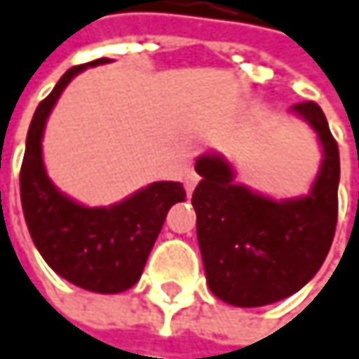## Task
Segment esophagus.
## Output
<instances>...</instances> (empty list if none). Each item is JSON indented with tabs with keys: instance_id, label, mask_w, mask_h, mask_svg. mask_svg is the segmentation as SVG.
Here are the masks:
<instances>
[{
	"instance_id": "1",
	"label": "esophagus",
	"mask_w": 359,
	"mask_h": 359,
	"mask_svg": "<svg viewBox=\"0 0 359 359\" xmlns=\"http://www.w3.org/2000/svg\"><path fill=\"white\" fill-rule=\"evenodd\" d=\"M197 182H199V175L195 170H187V175H184V189H187V193H193Z\"/></svg>"
}]
</instances>
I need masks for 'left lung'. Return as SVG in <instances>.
I'll return each mask as SVG.
<instances>
[{"label":"left lung","mask_w":359,"mask_h":359,"mask_svg":"<svg viewBox=\"0 0 359 359\" xmlns=\"http://www.w3.org/2000/svg\"><path fill=\"white\" fill-rule=\"evenodd\" d=\"M300 114L323 146L320 172L306 197L273 201L234 182L230 164L201 156L193 191L197 241L213 294L243 309L283 300L302 290L320 269L337 226L339 147L323 109L298 102Z\"/></svg>","instance_id":"8db88e82"}]
</instances>
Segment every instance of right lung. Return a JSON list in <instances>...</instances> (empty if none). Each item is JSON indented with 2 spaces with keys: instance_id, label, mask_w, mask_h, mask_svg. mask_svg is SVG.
I'll list each match as a JSON object with an SVG mask.
<instances>
[{
  "instance_id": "1",
  "label": "right lung",
  "mask_w": 359,
  "mask_h": 359,
  "mask_svg": "<svg viewBox=\"0 0 359 359\" xmlns=\"http://www.w3.org/2000/svg\"><path fill=\"white\" fill-rule=\"evenodd\" d=\"M96 59L67 69L36 107L20 168V199L28 232L49 267L69 283L96 294H118L137 283L168 210L184 201L180 182H151L111 208H83L55 189L43 164V131L57 98Z\"/></svg>"
}]
</instances>
